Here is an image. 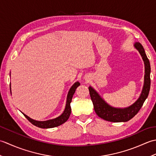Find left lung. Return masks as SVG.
<instances>
[{"mask_svg":"<svg viewBox=\"0 0 156 156\" xmlns=\"http://www.w3.org/2000/svg\"><path fill=\"white\" fill-rule=\"evenodd\" d=\"M133 46L140 54L145 65L144 87L142 88L140 97L137 98V100L134 103L125 108L113 107L108 105L93 88L90 86L88 87L91 100L94 105V111L99 117L105 121L114 122H127L129 121L140 110V108L144 105V102L148 97L151 82V68L150 61H149L146 54H145L144 48L140 43L135 42Z\"/></svg>","mask_w":156,"mask_h":156,"instance_id":"1","label":"left lung"}]
</instances>
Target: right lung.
I'll return each mask as SVG.
<instances>
[{
	"label": "right lung",
	"mask_w": 156,
	"mask_h": 156,
	"mask_svg": "<svg viewBox=\"0 0 156 156\" xmlns=\"http://www.w3.org/2000/svg\"><path fill=\"white\" fill-rule=\"evenodd\" d=\"M10 76H11V74H10ZM80 85V82H76L72 86L71 88H69L68 95H67V98H66V104L64 110L63 111L62 113L59 116H58V117L52 119H49V120H47V121H41L34 120V119L28 117L27 115H26L25 114L23 113V112H22V113L24 115L25 117L27 118L33 125H34L35 126H36V127H38L39 128H43V129L54 128L55 127H58V126L61 125L63 123H64L66 121H68V119H69V115L71 114L70 103L72 102L73 95L74 94L76 88L79 87ZM10 90H11V84H10Z\"/></svg>",
	"instance_id": "1"
}]
</instances>
